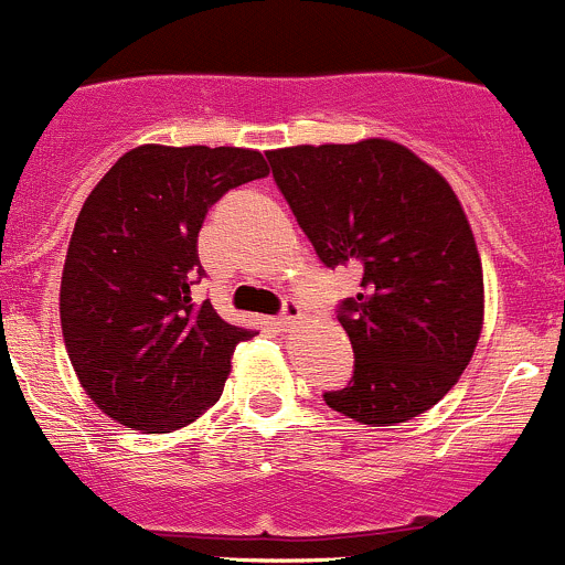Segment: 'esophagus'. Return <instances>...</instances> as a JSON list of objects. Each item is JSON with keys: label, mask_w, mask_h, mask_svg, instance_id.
<instances>
[{"label": "esophagus", "mask_w": 565, "mask_h": 565, "mask_svg": "<svg viewBox=\"0 0 565 565\" xmlns=\"http://www.w3.org/2000/svg\"><path fill=\"white\" fill-rule=\"evenodd\" d=\"M299 318H301V307H299V301L285 299V301H282V312H280V318H277V327H280L282 332H290V329H294L296 323H299Z\"/></svg>", "instance_id": "34e87169"}]
</instances>
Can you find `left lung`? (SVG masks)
Masks as SVG:
<instances>
[{
  "instance_id": "1",
  "label": "left lung",
  "mask_w": 565,
  "mask_h": 565,
  "mask_svg": "<svg viewBox=\"0 0 565 565\" xmlns=\"http://www.w3.org/2000/svg\"><path fill=\"white\" fill-rule=\"evenodd\" d=\"M277 189L323 266L360 271L338 321L354 376L329 409L393 426L459 382L483 327V269L450 183L390 139L296 145L266 153Z\"/></svg>"
}]
</instances>
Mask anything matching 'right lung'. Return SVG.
I'll use <instances>...</instances> for the list:
<instances>
[{
  "mask_svg": "<svg viewBox=\"0 0 565 565\" xmlns=\"http://www.w3.org/2000/svg\"><path fill=\"white\" fill-rule=\"evenodd\" d=\"M266 175L258 150L139 145L85 200L60 321L82 387L111 420L170 434L220 401L233 351L255 329L227 323L209 299L194 305L198 233L222 194Z\"/></svg>",
  "mask_w": 565,
  "mask_h": 565,
  "instance_id": "obj_1",
  "label": "right lung"
}]
</instances>
